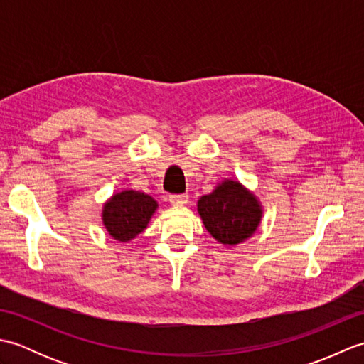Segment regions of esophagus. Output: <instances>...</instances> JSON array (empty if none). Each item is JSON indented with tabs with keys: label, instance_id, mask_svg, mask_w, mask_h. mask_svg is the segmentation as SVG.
I'll return each mask as SVG.
<instances>
[{
	"label": "esophagus",
	"instance_id": "obj_1",
	"mask_svg": "<svg viewBox=\"0 0 364 364\" xmlns=\"http://www.w3.org/2000/svg\"><path fill=\"white\" fill-rule=\"evenodd\" d=\"M188 200H189L188 194H178V196H170V197H168V202L172 203L173 206H183V205H186Z\"/></svg>",
	"mask_w": 364,
	"mask_h": 364
}]
</instances>
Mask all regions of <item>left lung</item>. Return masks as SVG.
<instances>
[{
    "label": "left lung",
    "mask_w": 364,
    "mask_h": 364,
    "mask_svg": "<svg viewBox=\"0 0 364 364\" xmlns=\"http://www.w3.org/2000/svg\"><path fill=\"white\" fill-rule=\"evenodd\" d=\"M198 214L210 235L225 245L250 237L261 222V205L239 181L225 180L198 200Z\"/></svg>",
    "instance_id": "left-lung-1"
}]
</instances>
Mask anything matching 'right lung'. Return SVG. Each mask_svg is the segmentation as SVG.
I'll list each match as a JSON object with an SVG mask.
<instances>
[{"label":"right lung","instance_id":"right-lung-1","mask_svg":"<svg viewBox=\"0 0 364 364\" xmlns=\"http://www.w3.org/2000/svg\"><path fill=\"white\" fill-rule=\"evenodd\" d=\"M158 203L139 191H122L112 196L103 208V223L109 235L120 242H128L145 230Z\"/></svg>","mask_w":364,"mask_h":364}]
</instances>
